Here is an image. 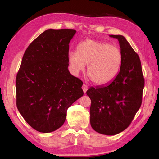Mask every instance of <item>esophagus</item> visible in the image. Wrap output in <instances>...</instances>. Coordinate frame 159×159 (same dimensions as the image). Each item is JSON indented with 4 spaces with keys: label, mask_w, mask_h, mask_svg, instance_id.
Instances as JSON below:
<instances>
[{
    "label": "esophagus",
    "mask_w": 159,
    "mask_h": 159,
    "mask_svg": "<svg viewBox=\"0 0 159 159\" xmlns=\"http://www.w3.org/2000/svg\"><path fill=\"white\" fill-rule=\"evenodd\" d=\"M82 89L83 90V92L85 93L86 92H87V85H86V84H83V86H82Z\"/></svg>",
    "instance_id": "obj_1"
}]
</instances>
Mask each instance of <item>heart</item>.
<instances>
[{
  "instance_id": "b5f03b06",
  "label": "heart",
  "mask_w": 159,
  "mask_h": 159,
  "mask_svg": "<svg viewBox=\"0 0 159 159\" xmlns=\"http://www.w3.org/2000/svg\"><path fill=\"white\" fill-rule=\"evenodd\" d=\"M68 62L72 71L79 73L88 64L87 74L92 82L103 85L111 82L119 74L122 54L111 43L87 39L80 42L76 52H70Z\"/></svg>"
}]
</instances>
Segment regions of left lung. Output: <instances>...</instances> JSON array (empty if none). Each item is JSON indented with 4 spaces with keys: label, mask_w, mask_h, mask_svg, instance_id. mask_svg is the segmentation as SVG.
I'll use <instances>...</instances> for the list:
<instances>
[{
    "label": "left lung",
    "mask_w": 159,
    "mask_h": 159,
    "mask_svg": "<svg viewBox=\"0 0 159 159\" xmlns=\"http://www.w3.org/2000/svg\"><path fill=\"white\" fill-rule=\"evenodd\" d=\"M119 41L122 65L117 76L105 85L87 91L92 104L90 124L102 134L115 135L128 127L142 102L144 78L139 57L124 36L111 35Z\"/></svg>",
    "instance_id": "8db88e82"
}]
</instances>
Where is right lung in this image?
<instances>
[{"mask_svg": "<svg viewBox=\"0 0 159 159\" xmlns=\"http://www.w3.org/2000/svg\"><path fill=\"white\" fill-rule=\"evenodd\" d=\"M74 29H48L24 54L16 76V105L24 119L41 133L65 122L67 110L83 96V82L69 72L67 55Z\"/></svg>", "mask_w": 159, "mask_h": 159, "instance_id": "obj_1", "label": "right lung"}]
</instances>
